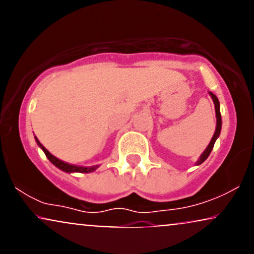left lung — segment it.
<instances>
[{"instance_id":"left-lung-1","label":"left lung","mask_w":254,"mask_h":254,"mask_svg":"<svg viewBox=\"0 0 254 254\" xmlns=\"http://www.w3.org/2000/svg\"><path fill=\"white\" fill-rule=\"evenodd\" d=\"M209 94H210V97L212 98V101H214V104H215V112H216V130H215V133H214V136H212L210 143H209L208 147H206V149L203 151V154L199 156V159H198V161L196 162L197 165L203 164V162L205 161L206 159H208V156L210 155L212 148H214L215 142H216L217 137L220 136L221 127H222V119H221V112H220V101H218V99H217L216 95L212 94L211 92L209 93Z\"/></svg>"}]
</instances>
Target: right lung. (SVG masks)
Here are the masks:
<instances>
[{"instance_id": "right-lung-1", "label": "right lung", "mask_w": 254, "mask_h": 254, "mask_svg": "<svg viewBox=\"0 0 254 254\" xmlns=\"http://www.w3.org/2000/svg\"><path fill=\"white\" fill-rule=\"evenodd\" d=\"M36 141H37L38 145H39V147L43 149L44 153H45L46 157L50 160L51 164H54L57 168H60V170L66 172V173H74V172H78V173H90V172L95 171L99 167V166H90V167H83V166H76V165L66 164V162H64V161H62V160L57 159L56 156L52 155L50 151L46 149V148L44 147V145L40 143L39 141H38L37 137H36Z\"/></svg>"}]
</instances>
